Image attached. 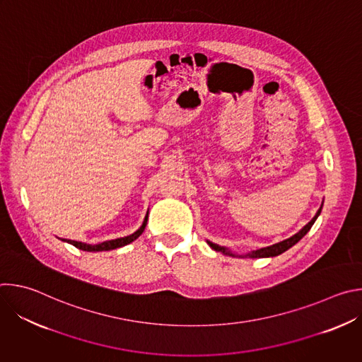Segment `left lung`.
<instances>
[{
  "label": "left lung",
  "instance_id": "8db88e82",
  "mask_svg": "<svg viewBox=\"0 0 362 362\" xmlns=\"http://www.w3.org/2000/svg\"><path fill=\"white\" fill-rule=\"evenodd\" d=\"M322 204H324V202H322ZM322 204H321V208L318 209V212H317V215L313 218V221L311 222H308L298 233H295L293 236H291V238H288V239H285V240H282V242H278V243H275V245H271V246H267V247H261V249H257V250H252V252H249V253H246V255H236V253H232L228 247H223V246H219V245H216V243H214V242H209L208 240V245L212 247V249H215V250H218V252H222V253H225V255H229V256H239V257H269V256H278V255H281V253H284L285 250H288L289 247H292L295 243H298L308 232H309V229L313 228V225L315 223V221H317V218L320 216V214H321V211H322Z\"/></svg>",
  "mask_w": 362,
  "mask_h": 362
}]
</instances>
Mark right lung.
I'll return each instance as SVG.
<instances>
[{
  "label": "right lung",
  "mask_w": 362,
  "mask_h": 362,
  "mask_svg": "<svg viewBox=\"0 0 362 362\" xmlns=\"http://www.w3.org/2000/svg\"><path fill=\"white\" fill-rule=\"evenodd\" d=\"M147 218H148V216L146 215V218H144V221H143V225H141L134 233H132V235H129V236H124V238H117V239L106 240V242H101V243H98V245H87V243H83V242H76V240H69V239H64V240H67V242L71 243L73 246H76V247H78V249H81V250H87V252H100V250L117 249V247H122V246H124V245L132 243L133 240H136V239L143 233V230H144V228H146V223H147Z\"/></svg>",
  "instance_id": "right-lung-1"
}]
</instances>
